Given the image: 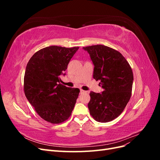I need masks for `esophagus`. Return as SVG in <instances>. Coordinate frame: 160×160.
Here are the masks:
<instances>
[{"instance_id": "esophagus-1", "label": "esophagus", "mask_w": 160, "mask_h": 160, "mask_svg": "<svg viewBox=\"0 0 160 160\" xmlns=\"http://www.w3.org/2000/svg\"><path fill=\"white\" fill-rule=\"evenodd\" d=\"M87 93V91H84V90H83V89H81L80 90V93Z\"/></svg>"}]
</instances>
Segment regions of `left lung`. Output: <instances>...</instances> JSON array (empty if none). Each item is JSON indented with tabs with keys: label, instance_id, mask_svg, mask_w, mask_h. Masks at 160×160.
<instances>
[{
	"label": "left lung",
	"instance_id": "left-lung-1",
	"mask_svg": "<svg viewBox=\"0 0 160 160\" xmlns=\"http://www.w3.org/2000/svg\"><path fill=\"white\" fill-rule=\"evenodd\" d=\"M94 65L93 79L100 80L101 93L90 92V115L97 122H109L123 112L131 98L133 75L121 53L112 48L97 45L83 47Z\"/></svg>",
	"mask_w": 160,
	"mask_h": 160
}]
</instances>
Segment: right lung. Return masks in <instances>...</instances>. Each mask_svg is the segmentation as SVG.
<instances>
[{
    "mask_svg": "<svg viewBox=\"0 0 160 160\" xmlns=\"http://www.w3.org/2000/svg\"><path fill=\"white\" fill-rule=\"evenodd\" d=\"M79 47L50 46L38 51L28 61L24 77V91L36 112L52 124L71 116L80 90L58 84Z\"/></svg>",
    "mask_w": 160,
    "mask_h": 160,
    "instance_id": "add662e5",
    "label": "right lung"
}]
</instances>
